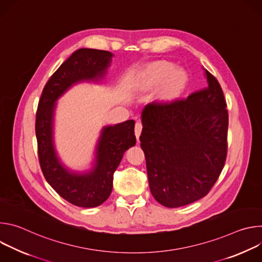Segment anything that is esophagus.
<instances>
[{
    "instance_id": "obj_1",
    "label": "esophagus",
    "mask_w": 262,
    "mask_h": 262,
    "mask_svg": "<svg viewBox=\"0 0 262 262\" xmlns=\"http://www.w3.org/2000/svg\"><path fill=\"white\" fill-rule=\"evenodd\" d=\"M142 128H143V124L141 121H137L136 125H135V135L137 137V139H139L141 133H142Z\"/></svg>"
}]
</instances>
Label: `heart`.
Instances as JSON below:
<instances>
[{
	"mask_svg": "<svg viewBox=\"0 0 262 262\" xmlns=\"http://www.w3.org/2000/svg\"><path fill=\"white\" fill-rule=\"evenodd\" d=\"M173 79V81H175V82H180L181 80H182V73L180 72V71H175L174 73H173V77H172Z\"/></svg>",
	"mask_w": 262,
	"mask_h": 262,
	"instance_id": "1",
	"label": "heart"
}]
</instances>
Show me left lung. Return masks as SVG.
Instances as JSON below:
<instances>
[{
    "label": "left lung",
    "mask_w": 262,
    "mask_h": 262,
    "mask_svg": "<svg viewBox=\"0 0 262 262\" xmlns=\"http://www.w3.org/2000/svg\"><path fill=\"white\" fill-rule=\"evenodd\" d=\"M204 70L205 88L186 98L152 101L141 114L149 188L166 207L206 196L225 165L227 104L217 80Z\"/></svg>",
    "instance_id": "1"
}]
</instances>
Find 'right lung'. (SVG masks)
Segmentation results:
<instances>
[{"mask_svg": "<svg viewBox=\"0 0 262 262\" xmlns=\"http://www.w3.org/2000/svg\"><path fill=\"white\" fill-rule=\"evenodd\" d=\"M112 57L110 52L93 49L74 52L46 84L36 113L35 132L42 173L63 199L80 207H96L111 195L114 172L124 152L136 144L135 121L103 126L96 144L93 167L86 172L71 171L62 164L55 148L56 101L73 85L104 78Z\"/></svg>", "mask_w": 262, "mask_h": 262, "instance_id": "obj_1", "label": "right lung"}]
</instances>
